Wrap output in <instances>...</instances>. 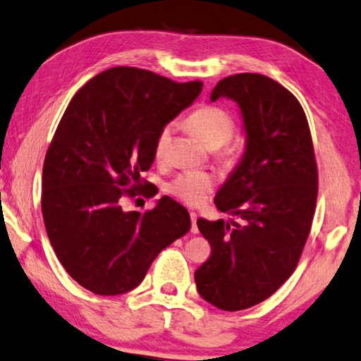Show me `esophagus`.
I'll list each match as a JSON object with an SVG mask.
<instances>
[{"mask_svg":"<svg viewBox=\"0 0 361 361\" xmlns=\"http://www.w3.org/2000/svg\"><path fill=\"white\" fill-rule=\"evenodd\" d=\"M190 219H192V234H198V227H197V213L192 212L190 213Z\"/></svg>","mask_w":361,"mask_h":361,"instance_id":"esophagus-1","label":"esophagus"}]
</instances>
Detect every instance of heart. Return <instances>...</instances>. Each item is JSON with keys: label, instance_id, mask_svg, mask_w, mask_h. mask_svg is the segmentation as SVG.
<instances>
[{"label": "heart", "instance_id": "b5f03b06", "mask_svg": "<svg viewBox=\"0 0 361 361\" xmlns=\"http://www.w3.org/2000/svg\"><path fill=\"white\" fill-rule=\"evenodd\" d=\"M187 123L209 147H218V157L223 161H234V148L227 142L234 135L235 119L229 111L214 106V104H204L188 116ZM173 124H164L157 134L153 143V153L157 159H163L168 153L171 137H173ZM214 185L216 179L212 173L190 169L174 177L168 190L184 203L198 207L212 195Z\"/></svg>", "mask_w": 361, "mask_h": 361}]
</instances>
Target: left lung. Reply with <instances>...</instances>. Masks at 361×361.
Returning <instances> with one entry per match:
<instances>
[{
    "mask_svg": "<svg viewBox=\"0 0 361 361\" xmlns=\"http://www.w3.org/2000/svg\"><path fill=\"white\" fill-rule=\"evenodd\" d=\"M221 97L242 109L247 149L214 203L240 221H197L212 255L195 284L216 308L238 312L269 298L295 271L312 231L318 166L307 116L287 88L242 72L218 82L212 102Z\"/></svg>",
    "mask_w": 361,
    "mask_h": 361,
    "instance_id": "obj_1",
    "label": "left lung"
}]
</instances>
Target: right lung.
I'll return each mask as SVG.
<instances>
[{
    "mask_svg": "<svg viewBox=\"0 0 361 361\" xmlns=\"http://www.w3.org/2000/svg\"><path fill=\"white\" fill-rule=\"evenodd\" d=\"M202 87L119 66L72 97L43 163L42 213L59 263L87 290H132L158 253L190 229V214L173 198L145 213L126 212L123 202L149 197L138 188L154 138Z\"/></svg>",
    "mask_w": 361,
    "mask_h": 361,
    "instance_id": "1",
    "label": "right lung"
}]
</instances>
